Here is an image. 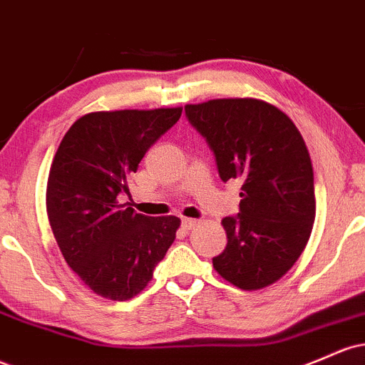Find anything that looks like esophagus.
<instances>
[{
	"label": "esophagus",
	"mask_w": 365,
	"mask_h": 365,
	"mask_svg": "<svg viewBox=\"0 0 365 365\" xmlns=\"http://www.w3.org/2000/svg\"><path fill=\"white\" fill-rule=\"evenodd\" d=\"M195 225H197V220H194V218H183L182 220V227L185 228V230H190V228Z\"/></svg>",
	"instance_id": "esophagus-1"
}]
</instances>
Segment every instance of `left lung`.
<instances>
[{"instance_id": "1", "label": "left lung", "mask_w": 365, "mask_h": 365, "mask_svg": "<svg viewBox=\"0 0 365 365\" xmlns=\"http://www.w3.org/2000/svg\"><path fill=\"white\" fill-rule=\"evenodd\" d=\"M213 150L223 182L241 183L237 216L223 218L227 247L215 270L246 291L262 289L294 265L315 220L314 170L303 137L277 107L256 98L185 106Z\"/></svg>"}]
</instances>
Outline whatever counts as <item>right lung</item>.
<instances>
[{
	"mask_svg": "<svg viewBox=\"0 0 365 365\" xmlns=\"http://www.w3.org/2000/svg\"><path fill=\"white\" fill-rule=\"evenodd\" d=\"M182 109L91 112L69 128L50 168L46 210L69 265L93 293L124 302L149 284L180 218L145 216L119 195Z\"/></svg>",
	"mask_w": 365,
	"mask_h": 365,
	"instance_id": "obj_1",
	"label": "right lung"
}]
</instances>
